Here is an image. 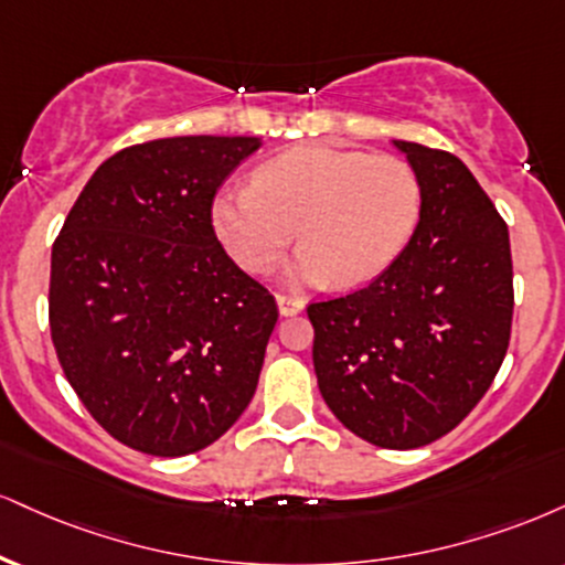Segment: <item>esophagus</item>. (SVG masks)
I'll list each match as a JSON object with an SVG mask.
<instances>
[{
  "label": "esophagus",
  "instance_id": "obj_1",
  "mask_svg": "<svg viewBox=\"0 0 565 565\" xmlns=\"http://www.w3.org/2000/svg\"><path fill=\"white\" fill-rule=\"evenodd\" d=\"M276 302H278V312H281V316H297V312H302V308H305V300L302 297H297V295H276Z\"/></svg>",
  "mask_w": 565,
  "mask_h": 565
}]
</instances>
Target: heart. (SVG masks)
Segmentation results:
<instances>
[{
    "label": "heart",
    "mask_w": 565,
    "mask_h": 565,
    "mask_svg": "<svg viewBox=\"0 0 565 565\" xmlns=\"http://www.w3.org/2000/svg\"><path fill=\"white\" fill-rule=\"evenodd\" d=\"M420 179L397 154L300 147L215 196L213 223L242 268L265 274L300 236L295 274L358 287L403 253L420 217Z\"/></svg>",
    "instance_id": "1"
}]
</instances>
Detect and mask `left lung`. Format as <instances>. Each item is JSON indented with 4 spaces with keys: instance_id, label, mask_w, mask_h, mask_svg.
Returning <instances> with one entry per match:
<instances>
[{
    "instance_id": "1",
    "label": "left lung",
    "mask_w": 565,
    "mask_h": 565,
    "mask_svg": "<svg viewBox=\"0 0 565 565\" xmlns=\"http://www.w3.org/2000/svg\"><path fill=\"white\" fill-rule=\"evenodd\" d=\"M420 179V221L382 276L308 305L326 405L390 450L445 437L484 397L511 342L508 226L455 154L394 141Z\"/></svg>"
}]
</instances>
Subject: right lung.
Wrapping results in <instances>:
<instances>
[{
  "label": "right lung",
  "instance_id": "add662e5",
  "mask_svg": "<svg viewBox=\"0 0 565 565\" xmlns=\"http://www.w3.org/2000/svg\"><path fill=\"white\" fill-rule=\"evenodd\" d=\"M257 147L173 136L120 149L52 244L54 352L92 418L131 450H202L257 390L278 305L213 228L217 186Z\"/></svg>",
  "mask_w": 565,
  "mask_h": 565
}]
</instances>
